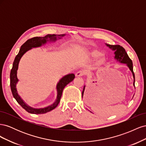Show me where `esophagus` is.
I'll return each mask as SVG.
<instances>
[{
    "label": "esophagus",
    "mask_w": 146,
    "mask_h": 146,
    "mask_svg": "<svg viewBox=\"0 0 146 146\" xmlns=\"http://www.w3.org/2000/svg\"><path fill=\"white\" fill-rule=\"evenodd\" d=\"M83 74H84V72L83 71H82V70H79V71H78L76 74V77H82L83 76Z\"/></svg>",
    "instance_id": "34e87169"
}]
</instances>
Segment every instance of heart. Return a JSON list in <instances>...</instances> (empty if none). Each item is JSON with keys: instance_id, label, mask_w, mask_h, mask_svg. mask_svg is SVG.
Listing matches in <instances>:
<instances>
[{"instance_id": "obj_1", "label": "heart", "mask_w": 146, "mask_h": 146, "mask_svg": "<svg viewBox=\"0 0 146 146\" xmlns=\"http://www.w3.org/2000/svg\"><path fill=\"white\" fill-rule=\"evenodd\" d=\"M88 54L90 55V56H91L92 58H97V57H98V62L99 63H101L104 62V61L105 60V58L104 56H102V52L99 50H97V49H94V50H92L91 51L89 52L88 53Z\"/></svg>"}]
</instances>
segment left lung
Here are the masks:
<instances>
[{"label": "left lung", "instance_id": "8db88e82", "mask_svg": "<svg viewBox=\"0 0 146 146\" xmlns=\"http://www.w3.org/2000/svg\"><path fill=\"white\" fill-rule=\"evenodd\" d=\"M105 45L108 47H109L110 49L114 51V59L117 62H119L122 64H125L128 68H129L130 71L132 73L133 77V86H135V74L133 72V63H132L131 60L129 58L125 50L123 48L122 46L119 45H110L105 44ZM85 85H84L83 91H82V98L84 94V91L85 90Z\"/></svg>", "mask_w": 146, "mask_h": 146}]
</instances>
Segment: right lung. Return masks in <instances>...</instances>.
Here are the masks:
<instances>
[{
    "mask_svg": "<svg viewBox=\"0 0 146 146\" xmlns=\"http://www.w3.org/2000/svg\"><path fill=\"white\" fill-rule=\"evenodd\" d=\"M64 36H66V34H48L44 37H34L33 38L28 39L24 44L21 46L18 54L16 56L15 60L13 61V67L10 72V87L12 94L16 100L17 102V103L24 109H25L26 111L31 114H44L50 111L51 110L55 109L60 102L64 87L74 80L75 78V75L74 74H69L60 78V80L57 83L56 86V98L55 102L52 104L44 108H33L25 102L24 100L21 98V97L18 94V92H17L16 86L17 83L19 82V79L17 78V74L19 61L22 56L27 51L31 50L32 48L41 47L46 44L47 42H55Z\"/></svg>",
    "mask_w": 146,
    "mask_h": 146,
    "instance_id": "add662e5",
    "label": "right lung"
}]
</instances>
